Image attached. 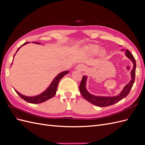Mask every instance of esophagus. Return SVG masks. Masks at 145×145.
<instances>
[{
	"mask_svg": "<svg viewBox=\"0 0 145 145\" xmlns=\"http://www.w3.org/2000/svg\"><path fill=\"white\" fill-rule=\"evenodd\" d=\"M76 68H77V69L80 70V71H83V70H85V67L84 66H83V65L79 64V65H78L77 66Z\"/></svg>",
	"mask_w": 145,
	"mask_h": 145,
	"instance_id": "34e87169",
	"label": "esophagus"
}]
</instances>
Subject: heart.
Here are the masks:
<instances>
[{
  "label": "heart",
  "instance_id": "heart-1",
  "mask_svg": "<svg viewBox=\"0 0 145 145\" xmlns=\"http://www.w3.org/2000/svg\"><path fill=\"white\" fill-rule=\"evenodd\" d=\"M100 49V47L95 44H89L85 46L83 48V50L86 54L89 56H94L99 52V56L100 57L103 58L105 56H106L107 52L105 49Z\"/></svg>",
  "mask_w": 145,
  "mask_h": 145
}]
</instances>
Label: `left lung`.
I'll use <instances>...</instances> for the list:
<instances>
[{"instance_id": "obj_1", "label": "left lung", "mask_w": 145, "mask_h": 145, "mask_svg": "<svg viewBox=\"0 0 145 145\" xmlns=\"http://www.w3.org/2000/svg\"><path fill=\"white\" fill-rule=\"evenodd\" d=\"M121 51H125L126 56L133 62L134 65L133 68L131 71V80L128 84L125 86L123 89L120 92V93L117 95L109 96V97H108V96H97L92 94L88 91L86 86L88 77L87 76H83L80 84L79 85V90L83 98L86 99L87 101H88L89 102L91 103L92 104L96 105V106L99 107L108 106H110V105L115 104L118 102H119L121 99L125 98L129 93L130 90L132 88L135 80L136 62L134 56L129 51L125 49H123Z\"/></svg>"}]
</instances>
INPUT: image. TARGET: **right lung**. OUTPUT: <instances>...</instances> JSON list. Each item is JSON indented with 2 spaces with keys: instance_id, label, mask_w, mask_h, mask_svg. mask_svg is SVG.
Listing matches in <instances>:
<instances>
[{
  "instance_id": "right-lung-1",
  "label": "right lung",
  "mask_w": 145,
  "mask_h": 145,
  "mask_svg": "<svg viewBox=\"0 0 145 145\" xmlns=\"http://www.w3.org/2000/svg\"><path fill=\"white\" fill-rule=\"evenodd\" d=\"M29 43V42H25V43H24L22 45L20 46L18 48V49H17L16 52L18 51V50L22 46L26 45V44H27V43ZM33 43H37V44H39V45L40 44V43H39V42H33ZM16 52L14 55V57L15 56ZM14 57H13V59H14ZM12 62L11 66L12 65ZM68 73H69L68 71H63L62 72L59 73L58 75L54 78L53 80H52V82L51 83L50 86L47 88V89L45 91H43V93H42L41 94H39L37 95H36V96H31V97H28V96H26V95H24L23 94H20V93H19L18 91H16L15 89H14V90L17 93V94H18L22 99H24V100L26 101V102H27L28 103L36 104V103H40L42 102H44L47 100L51 99L52 97H54L55 94H56V91H57V89L58 84H59L60 80H61V78H62L65 75H66V74H67Z\"/></svg>"
}]
</instances>
